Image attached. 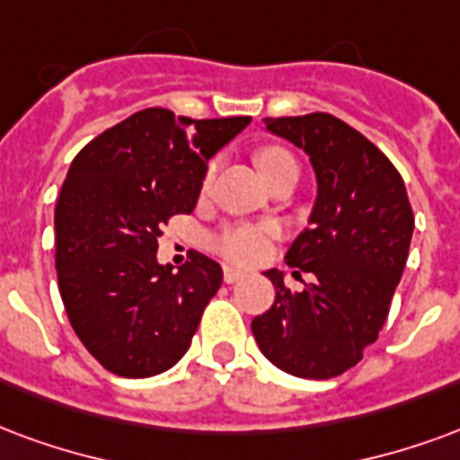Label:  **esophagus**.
I'll return each mask as SVG.
<instances>
[{"label": "esophagus", "instance_id": "obj_1", "mask_svg": "<svg viewBox=\"0 0 460 460\" xmlns=\"http://www.w3.org/2000/svg\"><path fill=\"white\" fill-rule=\"evenodd\" d=\"M246 278V273L243 270H239V268H231V265H226L224 268V282H229V285H234V282H239Z\"/></svg>", "mask_w": 460, "mask_h": 460}]
</instances>
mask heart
I'll return each mask as SVG.
<instances>
[{
	"label": "heart",
	"instance_id": "b5f03b06",
	"mask_svg": "<svg viewBox=\"0 0 460 460\" xmlns=\"http://www.w3.org/2000/svg\"><path fill=\"white\" fill-rule=\"evenodd\" d=\"M258 165L263 168L268 182L282 175V172H299L295 155L280 148V146L261 148L258 151ZM214 172H217V163H209V168L204 172V187H209ZM275 234H278V229L268 221H261V224H251V221L229 224V226H224V229L214 234L209 239V246L231 263L251 265L268 256V248H270V241L275 239Z\"/></svg>",
	"mask_w": 460,
	"mask_h": 460
}]
</instances>
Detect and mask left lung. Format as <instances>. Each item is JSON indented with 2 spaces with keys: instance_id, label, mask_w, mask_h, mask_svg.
Wrapping results in <instances>:
<instances>
[{
  "instance_id": "1",
  "label": "left lung",
  "mask_w": 460,
  "mask_h": 460,
  "mask_svg": "<svg viewBox=\"0 0 460 460\" xmlns=\"http://www.w3.org/2000/svg\"><path fill=\"white\" fill-rule=\"evenodd\" d=\"M314 165L309 226L288 251V265L314 275L290 292L278 270L273 307L253 319V336L273 366L326 380L353 368L385 324L410 253L414 214L400 172L377 146L341 119L314 111L263 119Z\"/></svg>"
}]
</instances>
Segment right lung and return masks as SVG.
<instances>
[{
  "instance_id": "right-lung-1",
  "label": "right lung",
  "mask_w": 460,
  "mask_h": 460,
  "mask_svg": "<svg viewBox=\"0 0 460 460\" xmlns=\"http://www.w3.org/2000/svg\"><path fill=\"white\" fill-rule=\"evenodd\" d=\"M251 117L190 119L136 111L75 155L56 202V270L84 349L121 377L172 368L221 288L195 253L178 273L155 261L163 226L195 209L207 163Z\"/></svg>"
}]
</instances>
